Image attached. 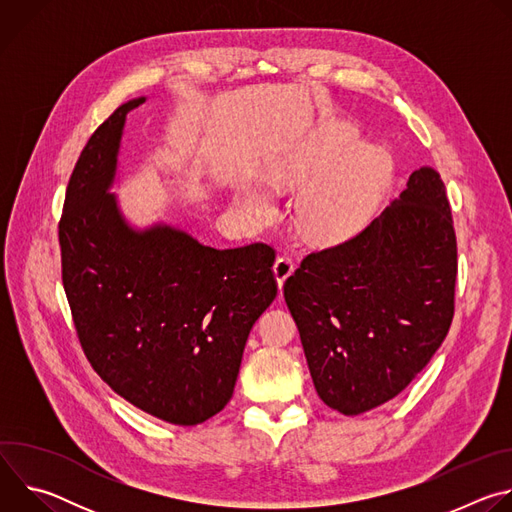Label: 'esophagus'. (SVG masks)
Returning a JSON list of instances; mask_svg holds the SVG:
<instances>
[{"label": "esophagus", "mask_w": 512, "mask_h": 512, "mask_svg": "<svg viewBox=\"0 0 512 512\" xmlns=\"http://www.w3.org/2000/svg\"><path fill=\"white\" fill-rule=\"evenodd\" d=\"M273 273H275V279H277L279 289H281L283 283H285V279H287L291 273H294V261H291L289 255L281 253V255L275 259V263H273Z\"/></svg>", "instance_id": "34e87169"}]
</instances>
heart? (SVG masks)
I'll use <instances>...</instances> for the list:
<instances>
[{"label": "heart", "mask_w": 512, "mask_h": 512, "mask_svg": "<svg viewBox=\"0 0 512 512\" xmlns=\"http://www.w3.org/2000/svg\"><path fill=\"white\" fill-rule=\"evenodd\" d=\"M356 148L358 137L350 127H330L306 160L271 172V182L281 188H302L315 182L296 202L298 227L306 237L320 243L348 239L377 212L391 182L393 164L387 154L373 148L358 152L349 161ZM241 204L257 218H269L275 208L273 196L257 186L241 192Z\"/></svg>", "instance_id": "heart-1"}]
</instances>
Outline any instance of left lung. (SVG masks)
I'll return each mask as SVG.
<instances>
[{
	"mask_svg": "<svg viewBox=\"0 0 512 512\" xmlns=\"http://www.w3.org/2000/svg\"><path fill=\"white\" fill-rule=\"evenodd\" d=\"M458 245L446 186L419 168L352 239L310 253L283 285L320 399L342 415L397 397L442 346Z\"/></svg>",
	"mask_w": 512,
	"mask_h": 512,
	"instance_id": "left-lung-1",
	"label": "left lung"
}]
</instances>
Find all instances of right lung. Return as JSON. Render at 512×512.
<instances>
[{
	"mask_svg": "<svg viewBox=\"0 0 512 512\" xmlns=\"http://www.w3.org/2000/svg\"><path fill=\"white\" fill-rule=\"evenodd\" d=\"M143 101L117 107L72 170L58 223L62 285L97 375L145 413L198 425L233 397L249 332L277 296L275 251L125 223L109 188L125 117Z\"/></svg>",
	"mask_w": 512,
	"mask_h": 512,
	"instance_id": "1",
	"label": "right lung"
}]
</instances>
